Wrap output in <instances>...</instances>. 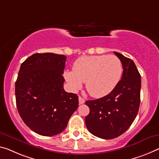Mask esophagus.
<instances>
[{
    "label": "esophagus",
    "instance_id": "1",
    "mask_svg": "<svg viewBox=\"0 0 159 159\" xmlns=\"http://www.w3.org/2000/svg\"><path fill=\"white\" fill-rule=\"evenodd\" d=\"M79 104H84L85 102V99L84 98H83L82 97L79 96Z\"/></svg>",
    "mask_w": 159,
    "mask_h": 159
}]
</instances>
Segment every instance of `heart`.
I'll return each mask as SVG.
<instances>
[{"label": "heart", "mask_w": 159, "mask_h": 159, "mask_svg": "<svg viewBox=\"0 0 159 159\" xmlns=\"http://www.w3.org/2000/svg\"><path fill=\"white\" fill-rule=\"evenodd\" d=\"M74 70H67L64 77L74 90L85 82L88 92L94 98H102L111 93L120 81L123 69L115 55L82 57L74 62Z\"/></svg>", "instance_id": "heart-1"}]
</instances>
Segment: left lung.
<instances>
[{"mask_svg": "<svg viewBox=\"0 0 159 159\" xmlns=\"http://www.w3.org/2000/svg\"><path fill=\"white\" fill-rule=\"evenodd\" d=\"M114 53L122 62V79L108 95L85 102L90 108L85 125L92 134L104 139L119 137L129 129L140 105L141 75L134 62L120 53Z\"/></svg>", "mask_w": 159, "mask_h": 159, "instance_id": "1", "label": "left lung"}]
</instances>
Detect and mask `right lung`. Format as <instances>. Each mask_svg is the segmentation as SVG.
I'll list each match as a JSON object with an SVG mask.
<instances>
[{
	"label": "right lung",
	"instance_id": "right-lung-1",
	"mask_svg": "<svg viewBox=\"0 0 159 159\" xmlns=\"http://www.w3.org/2000/svg\"><path fill=\"white\" fill-rule=\"evenodd\" d=\"M66 59L64 55L36 53L20 66L16 82L17 108L25 125L39 135L63 132L79 106L78 95L64 89Z\"/></svg>",
	"mask_w": 159,
	"mask_h": 159
}]
</instances>
